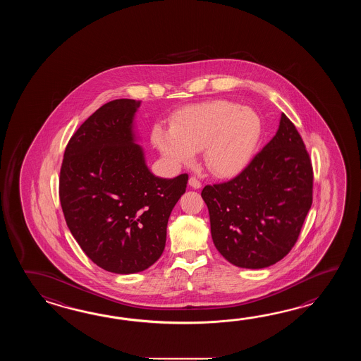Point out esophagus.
Masks as SVG:
<instances>
[{
  "label": "esophagus",
  "mask_w": 361,
  "mask_h": 361,
  "mask_svg": "<svg viewBox=\"0 0 361 361\" xmlns=\"http://www.w3.org/2000/svg\"><path fill=\"white\" fill-rule=\"evenodd\" d=\"M188 184L191 185L192 188H195V190H199L200 187H201V182H200L197 178L191 177L188 179Z\"/></svg>",
  "instance_id": "1"
}]
</instances>
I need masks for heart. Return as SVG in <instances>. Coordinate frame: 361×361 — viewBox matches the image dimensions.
Returning a JSON list of instances; mask_svg holds the SVG:
<instances>
[{
  "label": "heart",
  "instance_id": "1",
  "mask_svg": "<svg viewBox=\"0 0 361 361\" xmlns=\"http://www.w3.org/2000/svg\"><path fill=\"white\" fill-rule=\"evenodd\" d=\"M262 120L250 108L213 100L180 111L171 129L156 126L154 146L176 164H190L204 149L207 169L218 177L238 176L252 161L262 138Z\"/></svg>",
  "mask_w": 361,
  "mask_h": 361
}]
</instances>
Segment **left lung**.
Here are the masks:
<instances>
[{
	"mask_svg": "<svg viewBox=\"0 0 361 361\" xmlns=\"http://www.w3.org/2000/svg\"><path fill=\"white\" fill-rule=\"evenodd\" d=\"M314 171L300 133L283 114L276 135L238 177L205 185L215 247L241 269L281 261L312 205Z\"/></svg>",
	"mask_w": 361,
	"mask_h": 361,
	"instance_id": "8db88e82",
	"label": "left lung"
}]
</instances>
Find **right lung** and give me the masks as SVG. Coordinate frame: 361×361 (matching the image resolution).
<instances>
[{
	"instance_id": "right-lung-1",
	"label": "right lung",
	"mask_w": 361,
	"mask_h": 361,
	"mask_svg": "<svg viewBox=\"0 0 361 361\" xmlns=\"http://www.w3.org/2000/svg\"><path fill=\"white\" fill-rule=\"evenodd\" d=\"M139 100L97 109L69 139L59 197L71 233L100 269L135 274L161 257L170 213L188 174L154 176L133 130Z\"/></svg>"
}]
</instances>
